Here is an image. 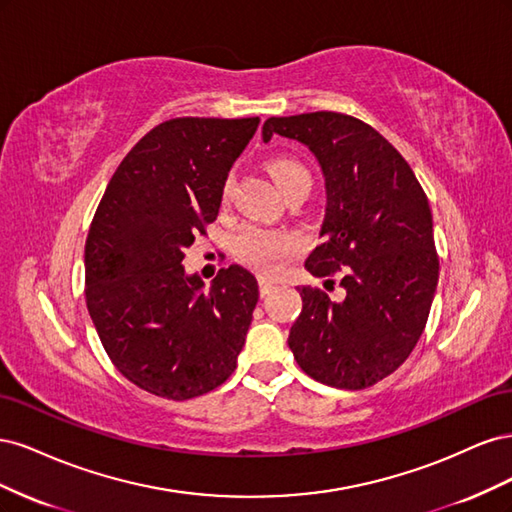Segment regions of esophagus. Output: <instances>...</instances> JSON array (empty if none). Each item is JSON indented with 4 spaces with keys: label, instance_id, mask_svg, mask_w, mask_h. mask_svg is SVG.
Masks as SVG:
<instances>
[{
    "label": "esophagus",
    "instance_id": "1",
    "mask_svg": "<svg viewBox=\"0 0 512 512\" xmlns=\"http://www.w3.org/2000/svg\"><path fill=\"white\" fill-rule=\"evenodd\" d=\"M273 288H275V284H273V282L265 280V277H260V280H258V290H260V297H267V294H269Z\"/></svg>",
    "mask_w": 512,
    "mask_h": 512
}]
</instances>
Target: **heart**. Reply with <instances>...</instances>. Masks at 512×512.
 I'll use <instances>...</instances> for the list:
<instances>
[{
	"label": "heart",
	"instance_id": "1",
	"mask_svg": "<svg viewBox=\"0 0 512 512\" xmlns=\"http://www.w3.org/2000/svg\"><path fill=\"white\" fill-rule=\"evenodd\" d=\"M269 175L282 194L292 190L301 181H309V170L292 156H273L267 162ZM232 179H226L222 185L224 203L230 198ZM301 250V239L288 230H275L250 224L237 232L232 241V254L241 265L250 267L260 275H277L290 258H294Z\"/></svg>",
	"mask_w": 512,
	"mask_h": 512
}]
</instances>
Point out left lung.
Returning a JSON list of instances; mask_svg holds the SVG:
<instances>
[{"label": "left lung", "instance_id": "8db88e82", "mask_svg": "<svg viewBox=\"0 0 512 512\" xmlns=\"http://www.w3.org/2000/svg\"><path fill=\"white\" fill-rule=\"evenodd\" d=\"M273 134L307 145L322 166L327 213L305 269L339 273L344 288L342 301L299 288L303 309L288 346L314 380L367 389L408 359L429 318L440 273L429 200L404 156L361 119L333 111L269 117L262 141Z\"/></svg>", "mask_w": 512, "mask_h": 512}]
</instances>
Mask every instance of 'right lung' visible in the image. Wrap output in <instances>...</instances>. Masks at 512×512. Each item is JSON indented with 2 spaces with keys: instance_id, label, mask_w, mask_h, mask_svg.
I'll return each mask as SVG.
<instances>
[{
  "instance_id": "obj_1",
  "label": "right lung",
  "mask_w": 512,
  "mask_h": 512,
  "mask_svg": "<svg viewBox=\"0 0 512 512\" xmlns=\"http://www.w3.org/2000/svg\"><path fill=\"white\" fill-rule=\"evenodd\" d=\"M258 117H177L147 132L108 181L85 241V301L113 365L173 401L205 395L237 367L256 277L230 265L209 290L185 275V250L207 235L230 166Z\"/></svg>"
}]
</instances>
